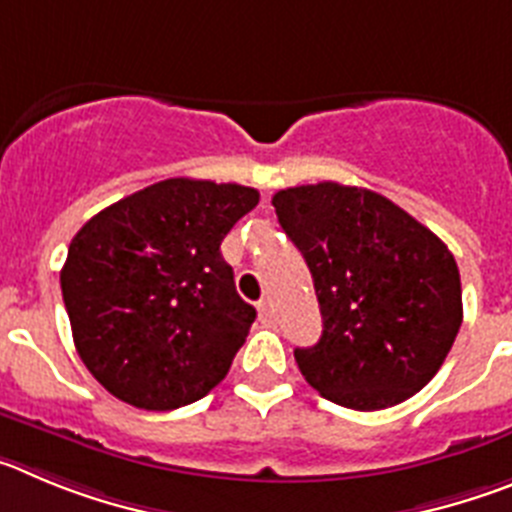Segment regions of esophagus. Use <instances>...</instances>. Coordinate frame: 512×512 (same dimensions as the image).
I'll use <instances>...</instances> for the list:
<instances>
[{
  "label": "esophagus",
  "mask_w": 512,
  "mask_h": 512,
  "mask_svg": "<svg viewBox=\"0 0 512 512\" xmlns=\"http://www.w3.org/2000/svg\"><path fill=\"white\" fill-rule=\"evenodd\" d=\"M257 311H260L262 324H273V306H270V301L257 303Z\"/></svg>",
  "instance_id": "1"
}]
</instances>
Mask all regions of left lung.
<instances>
[{"label": "left lung", "mask_w": 512, "mask_h": 512, "mask_svg": "<svg viewBox=\"0 0 512 512\" xmlns=\"http://www.w3.org/2000/svg\"><path fill=\"white\" fill-rule=\"evenodd\" d=\"M301 250L324 331L296 349L301 375L354 411L390 408L444 365L462 326V283L449 247L375 191L324 181L273 196Z\"/></svg>", "instance_id": "left-lung-1"}]
</instances>
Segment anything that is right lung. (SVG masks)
Masks as SVG:
<instances>
[{
  "label": "right lung",
  "mask_w": 512,
  "mask_h": 512,
  "mask_svg": "<svg viewBox=\"0 0 512 512\" xmlns=\"http://www.w3.org/2000/svg\"><path fill=\"white\" fill-rule=\"evenodd\" d=\"M257 201L237 183L168 178L78 229L63 303L78 357L114 398L173 411L227 377L257 313L219 247Z\"/></svg>",
  "instance_id": "add662e5"
}]
</instances>
